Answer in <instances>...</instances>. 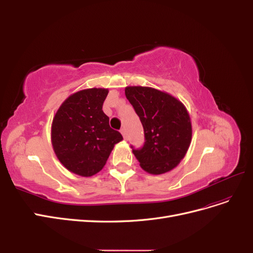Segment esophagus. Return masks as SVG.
Masks as SVG:
<instances>
[{"label": "esophagus", "instance_id": "34e87169", "mask_svg": "<svg viewBox=\"0 0 253 253\" xmlns=\"http://www.w3.org/2000/svg\"><path fill=\"white\" fill-rule=\"evenodd\" d=\"M120 133L122 134V136H124V138L126 139V131L125 127H122V128L120 129Z\"/></svg>", "mask_w": 253, "mask_h": 253}]
</instances>
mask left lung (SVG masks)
Masks as SVG:
<instances>
[{
	"instance_id": "obj_1",
	"label": "left lung",
	"mask_w": 253,
	"mask_h": 253,
	"mask_svg": "<svg viewBox=\"0 0 253 253\" xmlns=\"http://www.w3.org/2000/svg\"><path fill=\"white\" fill-rule=\"evenodd\" d=\"M126 96L138 115L145 142L133 150L141 169L153 175L177 167L192 140V125L187 108L169 93L149 86H126Z\"/></svg>"
}]
</instances>
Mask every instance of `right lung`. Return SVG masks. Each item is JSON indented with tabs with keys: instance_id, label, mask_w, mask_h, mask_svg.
<instances>
[{
	"instance_id": "obj_1",
	"label": "right lung",
	"mask_w": 253,
	"mask_h": 253,
	"mask_svg": "<svg viewBox=\"0 0 253 253\" xmlns=\"http://www.w3.org/2000/svg\"><path fill=\"white\" fill-rule=\"evenodd\" d=\"M108 88L76 91L59 106L52 119L50 138L59 162L82 177L100 172L122 135L109 125L102 105Z\"/></svg>"
}]
</instances>
